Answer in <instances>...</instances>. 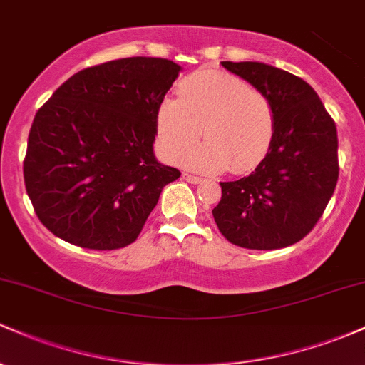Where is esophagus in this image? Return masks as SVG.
Returning a JSON list of instances; mask_svg holds the SVG:
<instances>
[{
    "instance_id": "34e87169",
    "label": "esophagus",
    "mask_w": 365,
    "mask_h": 365,
    "mask_svg": "<svg viewBox=\"0 0 365 365\" xmlns=\"http://www.w3.org/2000/svg\"><path fill=\"white\" fill-rule=\"evenodd\" d=\"M183 178H185L188 183H200V182H202V178L197 177V175H190V173H183Z\"/></svg>"
}]
</instances>
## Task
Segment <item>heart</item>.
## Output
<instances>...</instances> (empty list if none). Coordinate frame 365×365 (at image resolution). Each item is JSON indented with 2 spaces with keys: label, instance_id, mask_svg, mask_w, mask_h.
Returning a JSON list of instances; mask_svg holds the SVG:
<instances>
[{
  "label": "heart",
  "instance_id": "b5f03b06",
  "mask_svg": "<svg viewBox=\"0 0 365 365\" xmlns=\"http://www.w3.org/2000/svg\"><path fill=\"white\" fill-rule=\"evenodd\" d=\"M202 127L207 142L188 153L183 163L202 171L247 173L273 145V103L237 75L200 70L183 78L178 99L159 104V148L170 161H180L200 139Z\"/></svg>",
  "mask_w": 365,
  "mask_h": 365
}]
</instances>
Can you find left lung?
<instances>
[{"mask_svg": "<svg viewBox=\"0 0 365 365\" xmlns=\"http://www.w3.org/2000/svg\"><path fill=\"white\" fill-rule=\"evenodd\" d=\"M273 103L276 133L249 177L220 182L212 216L233 245L274 250L316 226L338 182L336 125L316 91L297 75L257 61H221Z\"/></svg>", "mask_w": 365, "mask_h": 365, "instance_id": "left-lung-1", "label": "left lung"}]
</instances>
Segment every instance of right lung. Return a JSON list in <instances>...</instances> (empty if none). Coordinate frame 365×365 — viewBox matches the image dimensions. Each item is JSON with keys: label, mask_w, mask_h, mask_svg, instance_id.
<instances>
[{"label": "right lung", "mask_w": 365, "mask_h": 365, "mask_svg": "<svg viewBox=\"0 0 365 365\" xmlns=\"http://www.w3.org/2000/svg\"><path fill=\"white\" fill-rule=\"evenodd\" d=\"M180 66L133 56L83 68L54 91L29 132L27 195L53 235L92 250L137 240L180 171L156 161V115Z\"/></svg>", "instance_id": "obj_1"}]
</instances>
